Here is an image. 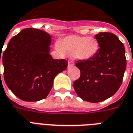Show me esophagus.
I'll return each instance as SVG.
<instances>
[{"label":"esophagus","mask_w":133,"mask_h":133,"mask_svg":"<svg viewBox=\"0 0 133 133\" xmlns=\"http://www.w3.org/2000/svg\"><path fill=\"white\" fill-rule=\"evenodd\" d=\"M74 65H75V63H74L73 62H70V61L68 62V68H72V67H73Z\"/></svg>","instance_id":"obj_1"}]
</instances>
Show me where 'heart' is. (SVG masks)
<instances>
[{"label": "heart", "mask_w": 133, "mask_h": 133, "mask_svg": "<svg viewBox=\"0 0 133 133\" xmlns=\"http://www.w3.org/2000/svg\"><path fill=\"white\" fill-rule=\"evenodd\" d=\"M56 48L62 55L75 56L80 61H90L97 55L100 44L94 37L70 35L61 41Z\"/></svg>", "instance_id": "heart-1"}]
</instances>
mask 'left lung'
<instances>
[{
  "mask_svg": "<svg viewBox=\"0 0 133 133\" xmlns=\"http://www.w3.org/2000/svg\"><path fill=\"white\" fill-rule=\"evenodd\" d=\"M100 49L90 61L78 62L81 77L73 87L77 95L90 103H99L115 95L121 85L126 69L124 45L113 33L95 35Z\"/></svg>",
  "mask_w": 133,
  "mask_h": 133,
  "instance_id": "1",
  "label": "left lung"
}]
</instances>
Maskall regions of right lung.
Listing matches in <instances>:
<instances>
[{
    "instance_id": "obj_1",
    "label": "right lung",
    "mask_w": 133,
    "mask_h": 133,
    "mask_svg": "<svg viewBox=\"0 0 133 133\" xmlns=\"http://www.w3.org/2000/svg\"><path fill=\"white\" fill-rule=\"evenodd\" d=\"M51 38L43 30L25 28L11 38L3 52L5 82L22 100L46 98L55 76L68 67V61L55 60L50 54Z\"/></svg>"
}]
</instances>
